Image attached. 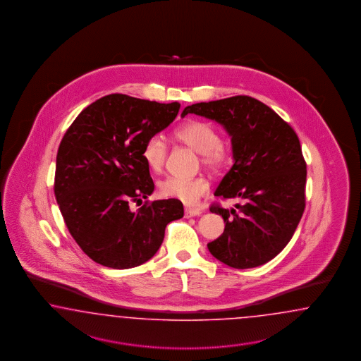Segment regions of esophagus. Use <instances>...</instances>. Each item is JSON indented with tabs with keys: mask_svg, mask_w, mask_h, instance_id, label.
<instances>
[{
	"mask_svg": "<svg viewBox=\"0 0 361 361\" xmlns=\"http://www.w3.org/2000/svg\"><path fill=\"white\" fill-rule=\"evenodd\" d=\"M202 213V210L201 209H192V208H186L185 209V217L186 219H190V217H196V216H200Z\"/></svg>",
	"mask_w": 361,
	"mask_h": 361,
	"instance_id": "34e87169",
	"label": "esophagus"
}]
</instances>
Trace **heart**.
Instances as JSON below:
<instances>
[{"label": "heart", "instance_id": "1", "mask_svg": "<svg viewBox=\"0 0 361 361\" xmlns=\"http://www.w3.org/2000/svg\"><path fill=\"white\" fill-rule=\"evenodd\" d=\"M177 142H183L201 154L202 164L210 169H221L228 161V148L219 142V133L204 121H190L178 127L173 133ZM142 156L152 172H160L166 160V145L159 137H151L144 149ZM209 184L205 178H177L168 177L160 183V193L164 197L176 198L186 205H195L198 198L208 193Z\"/></svg>", "mask_w": 361, "mask_h": 361}]
</instances>
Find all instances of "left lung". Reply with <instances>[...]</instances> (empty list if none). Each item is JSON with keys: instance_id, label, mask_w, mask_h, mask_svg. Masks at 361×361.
<instances>
[{"instance_id": "8db88e82", "label": "left lung", "mask_w": 361, "mask_h": 361, "mask_svg": "<svg viewBox=\"0 0 361 361\" xmlns=\"http://www.w3.org/2000/svg\"><path fill=\"white\" fill-rule=\"evenodd\" d=\"M219 123L231 137L234 164L214 196L240 198L235 209L210 208L225 230L208 243L210 254L234 269L271 261L293 238L306 207V161L295 131L257 99L238 95L188 106Z\"/></svg>"}]
</instances>
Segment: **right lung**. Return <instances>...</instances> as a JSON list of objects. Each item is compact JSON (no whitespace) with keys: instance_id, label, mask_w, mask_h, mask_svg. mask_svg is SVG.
Returning <instances> with one entry per match:
<instances>
[{"instance_id":"right-lung-1","label":"right lung","mask_w":361,"mask_h":361,"mask_svg":"<svg viewBox=\"0 0 361 361\" xmlns=\"http://www.w3.org/2000/svg\"><path fill=\"white\" fill-rule=\"evenodd\" d=\"M180 103H157L111 94L83 109L56 154L54 193L79 247L102 266L131 269L151 259L169 222L183 219L176 198L130 202L152 195L142 149L175 121Z\"/></svg>"}]
</instances>
